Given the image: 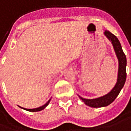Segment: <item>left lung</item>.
<instances>
[{"label":"left lung","instance_id":"obj_1","mask_svg":"<svg viewBox=\"0 0 131 131\" xmlns=\"http://www.w3.org/2000/svg\"><path fill=\"white\" fill-rule=\"evenodd\" d=\"M105 35L111 41L113 45L115 51L118 57L119 62V68H118V74L117 83L114 88L106 95L96 98V99L88 100L80 97V99L84 102L87 105L92 107H100L107 106L114 101L115 98L118 97L121 89L123 88L126 80V57L122 49L121 45L118 39V38L113 34L111 32L107 30L105 31Z\"/></svg>","mask_w":131,"mask_h":131}]
</instances>
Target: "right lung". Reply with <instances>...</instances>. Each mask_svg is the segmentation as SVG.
<instances>
[{"mask_svg": "<svg viewBox=\"0 0 131 131\" xmlns=\"http://www.w3.org/2000/svg\"><path fill=\"white\" fill-rule=\"evenodd\" d=\"M49 102H50V100L47 102L45 105H43V106H41L39 107H38V108H34V109H26V108H23V107H21V108H23V109H24V110H28V111H31V112H37V111H40V110H43L48 105V104L49 103Z\"/></svg>", "mask_w": 131, "mask_h": 131, "instance_id": "obj_1", "label": "right lung"}]
</instances>
